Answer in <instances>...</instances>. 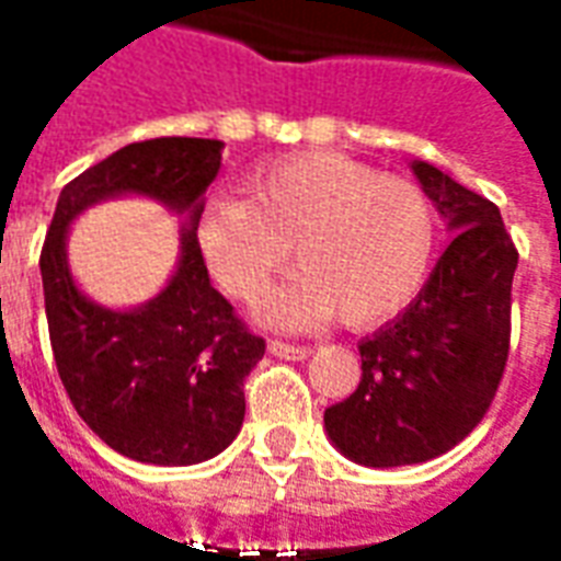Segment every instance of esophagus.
<instances>
[{
	"mask_svg": "<svg viewBox=\"0 0 561 561\" xmlns=\"http://www.w3.org/2000/svg\"><path fill=\"white\" fill-rule=\"evenodd\" d=\"M267 352L273 354V357H282V360H306V357L312 354V348H309V345H291V342L273 340L267 342Z\"/></svg>",
	"mask_w": 561,
	"mask_h": 561,
	"instance_id": "esophagus-1",
	"label": "esophagus"
}]
</instances>
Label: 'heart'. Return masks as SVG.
<instances>
[{
	"instance_id": "heart-1",
	"label": "heart",
	"mask_w": 561,
	"mask_h": 561,
	"mask_svg": "<svg viewBox=\"0 0 561 561\" xmlns=\"http://www.w3.org/2000/svg\"><path fill=\"white\" fill-rule=\"evenodd\" d=\"M300 267L270 294L264 321L304 328L340 312L352 328L397 316L421 291L435 219L421 185L381 176L336 152L270 161L249 197L216 192L197 213V249L225 291L255 304L273 273Z\"/></svg>"
}]
</instances>
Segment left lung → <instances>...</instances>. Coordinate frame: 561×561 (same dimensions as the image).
<instances>
[{
	"instance_id": "1",
	"label": "left lung",
	"mask_w": 561,
	"mask_h": 561,
	"mask_svg": "<svg viewBox=\"0 0 561 561\" xmlns=\"http://www.w3.org/2000/svg\"><path fill=\"white\" fill-rule=\"evenodd\" d=\"M412 173L454 240L400 316L357 342L360 385L324 412L333 447L373 469L447 454L481 423L502 381L517 249L493 201L430 161Z\"/></svg>"
}]
</instances>
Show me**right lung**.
Here are the masks:
<instances>
[{"instance_id": "right-lung-1", "label": "right lung", "mask_w": 561, "mask_h": 561, "mask_svg": "<svg viewBox=\"0 0 561 561\" xmlns=\"http://www.w3.org/2000/svg\"><path fill=\"white\" fill-rule=\"evenodd\" d=\"M221 149L209 138L116 149L59 192L42 249L47 328L68 397L104 445L149 466H195L231 445L243 426V381L264 357V340L209 285L197 249V213ZM116 196H149L184 219L172 279L126 310L92 301L67 267L73 219Z\"/></svg>"}]
</instances>
